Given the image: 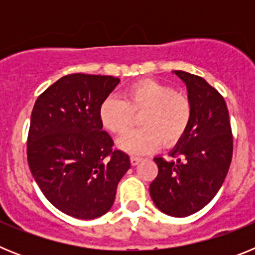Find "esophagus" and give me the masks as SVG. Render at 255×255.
<instances>
[{
    "label": "esophagus",
    "mask_w": 255,
    "mask_h": 255,
    "mask_svg": "<svg viewBox=\"0 0 255 255\" xmlns=\"http://www.w3.org/2000/svg\"><path fill=\"white\" fill-rule=\"evenodd\" d=\"M140 161H141V158H139V157H130V162H131L132 166H136V164H138Z\"/></svg>",
    "instance_id": "esophagus-1"
}]
</instances>
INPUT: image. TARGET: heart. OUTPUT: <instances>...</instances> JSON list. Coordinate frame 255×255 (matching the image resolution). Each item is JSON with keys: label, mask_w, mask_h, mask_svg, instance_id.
Masks as SVG:
<instances>
[{"label": "heart", "mask_w": 255, "mask_h": 255, "mask_svg": "<svg viewBox=\"0 0 255 255\" xmlns=\"http://www.w3.org/2000/svg\"><path fill=\"white\" fill-rule=\"evenodd\" d=\"M140 116L143 129L130 131L117 140V147L134 155L148 154L179 143L193 117L191 101L171 85L143 79L124 92L123 100L108 97L100 106L102 125L114 134H124Z\"/></svg>", "instance_id": "heart-1"}]
</instances>
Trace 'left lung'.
Listing matches in <instances>:
<instances>
[{"instance_id":"obj_1","label":"left lung","mask_w":255,"mask_h":255,"mask_svg":"<svg viewBox=\"0 0 255 255\" xmlns=\"http://www.w3.org/2000/svg\"><path fill=\"white\" fill-rule=\"evenodd\" d=\"M185 83L193 117L184 138L155 157L158 175L149 186L153 203L172 217H186L206 207L222 186L233 158V134L224 97L203 78L176 70Z\"/></svg>"}]
</instances>
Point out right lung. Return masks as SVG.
<instances>
[{
  "instance_id": "right-lung-1",
  "label": "right lung",
  "mask_w": 255,
  "mask_h": 255,
  "mask_svg": "<svg viewBox=\"0 0 255 255\" xmlns=\"http://www.w3.org/2000/svg\"><path fill=\"white\" fill-rule=\"evenodd\" d=\"M120 79L71 74L35 101L26 144L29 168L52 206L80 220L111 209L130 158L114 150L102 129L100 106Z\"/></svg>"
}]
</instances>
